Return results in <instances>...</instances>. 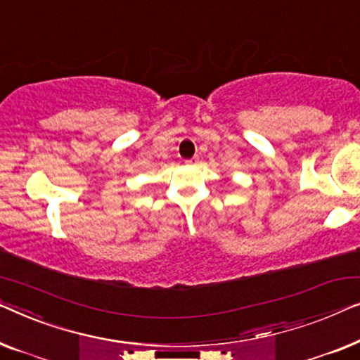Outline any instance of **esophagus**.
<instances>
[{
    "instance_id": "1",
    "label": "esophagus",
    "mask_w": 360,
    "mask_h": 360,
    "mask_svg": "<svg viewBox=\"0 0 360 360\" xmlns=\"http://www.w3.org/2000/svg\"><path fill=\"white\" fill-rule=\"evenodd\" d=\"M197 160H199V158H197V156H194V158H191L189 161H187V163H189V165H194V163H197Z\"/></svg>"
}]
</instances>
